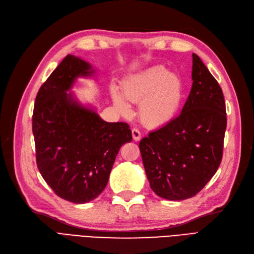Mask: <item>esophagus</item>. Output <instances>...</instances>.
<instances>
[{
    "instance_id": "obj_1",
    "label": "esophagus",
    "mask_w": 254,
    "mask_h": 254,
    "mask_svg": "<svg viewBox=\"0 0 254 254\" xmlns=\"http://www.w3.org/2000/svg\"><path fill=\"white\" fill-rule=\"evenodd\" d=\"M131 132H132L133 140H134V141H140V139H141V132H140V130L137 129V128H132Z\"/></svg>"
}]
</instances>
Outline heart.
Instances as JSON below:
<instances>
[{
    "label": "heart",
    "mask_w": 254,
    "mask_h": 254,
    "mask_svg": "<svg viewBox=\"0 0 254 254\" xmlns=\"http://www.w3.org/2000/svg\"><path fill=\"white\" fill-rule=\"evenodd\" d=\"M123 95L133 104L139 103V118L145 126L156 128L175 119L182 102V84L176 75L163 66H153L128 78L123 84ZM113 104L124 117L131 108L118 90H111Z\"/></svg>",
    "instance_id": "1"
}]
</instances>
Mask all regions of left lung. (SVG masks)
Returning <instances> with one entry per match:
<instances>
[{
	"mask_svg": "<svg viewBox=\"0 0 254 254\" xmlns=\"http://www.w3.org/2000/svg\"><path fill=\"white\" fill-rule=\"evenodd\" d=\"M193 84L179 117L149 132L139 146L151 190L168 200L194 197L217 172L227 127L217 80L193 54Z\"/></svg>",
	"mask_w": 254,
	"mask_h": 254,
	"instance_id": "left-lung-1",
	"label": "left lung"
}]
</instances>
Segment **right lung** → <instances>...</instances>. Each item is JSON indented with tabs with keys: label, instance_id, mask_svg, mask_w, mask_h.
I'll return each mask as SVG.
<instances>
[{
	"label": "right lung",
	"instance_id": "right-lung-1",
	"mask_svg": "<svg viewBox=\"0 0 254 254\" xmlns=\"http://www.w3.org/2000/svg\"><path fill=\"white\" fill-rule=\"evenodd\" d=\"M92 73L86 61L64 57L38 91L33 113L38 170L54 193L73 203L102 194L121 146L132 140L127 123L105 122L66 93Z\"/></svg>",
	"mask_w": 254,
	"mask_h": 254
}]
</instances>
